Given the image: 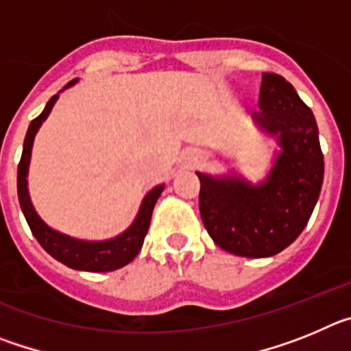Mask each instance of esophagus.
Masks as SVG:
<instances>
[{
    "mask_svg": "<svg viewBox=\"0 0 351 351\" xmlns=\"http://www.w3.org/2000/svg\"><path fill=\"white\" fill-rule=\"evenodd\" d=\"M191 161H197V156H191Z\"/></svg>",
    "mask_w": 351,
    "mask_h": 351,
    "instance_id": "esophagus-1",
    "label": "esophagus"
}]
</instances>
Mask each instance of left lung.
Listing matches in <instances>:
<instances>
[{"instance_id": "8db88e82", "label": "left lung", "mask_w": 351, "mask_h": 351, "mask_svg": "<svg viewBox=\"0 0 351 351\" xmlns=\"http://www.w3.org/2000/svg\"><path fill=\"white\" fill-rule=\"evenodd\" d=\"M258 108L253 125L280 147L265 178L251 182L235 169L197 172L206 230L221 250L247 258H267L290 246L308 225L324 182L318 126L293 86L263 73Z\"/></svg>"}]
</instances>
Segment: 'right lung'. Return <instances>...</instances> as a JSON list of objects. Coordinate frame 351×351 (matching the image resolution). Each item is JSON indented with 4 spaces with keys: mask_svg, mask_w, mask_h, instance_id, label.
Instances as JSON below:
<instances>
[{
    "mask_svg": "<svg viewBox=\"0 0 351 351\" xmlns=\"http://www.w3.org/2000/svg\"><path fill=\"white\" fill-rule=\"evenodd\" d=\"M77 80L79 79L68 82L61 91L71 88L73 84H77ZM60 93L52 96L51 100L47 101V105H45V108H43V112L36 119L31 121L29 128H27L23 145V156H21V163H19L17 169L19 204H21L24 218H26L33 235L36 237L40 246L47 251L52 258L64 263L66 267L75 269V271H116V269L128 265L138 255V251L142 250L145 234L149 230V223H151V216H153V209L156 206V200L160 198L161 191L165 190V184L154 186L153 190H149L145 193V197L142 198L141 207H138L137 216L132 221V225L125 232H121L119 235H116L112 239H105V241L77 239L63 234L60 230H54L52 226H49L47 223L40 218V214L36 213L35 206L31 202L29 188H27V173H29L31 151H33V142H35L36 133H38L40 126L43 125V121L47 119L49 114H51L52 107H54L58 98H60Z\"/></svg>",
    "mask_w": 351,
    "mask_h": 351,
    "instance_id": "1",
    "label": "right lung"
}]
</instances>
